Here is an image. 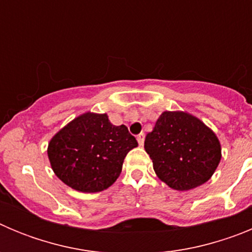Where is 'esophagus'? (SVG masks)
Masks as SVG:
<instances>
[{
	"label": "esophagus",
	"mask_w": 252,
	"mask_h": 252,
	"mask_svg": "<svg viewBox=\"0 0 252 252\" xmlns=\"http://www.w3.org/2000/svg\"><path fill=\"white\" fill-rule=\"evenodd\" d=\"M137 141H139V144L141 146L144 145V141H145V133L144 132L139 133V135H137Z\"/></svg>",
	"instance_id": "1"
}]
</instances>
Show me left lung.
<instances>
[{"label": "left lung", "instance_id": "obj_1", "mask_svg": "<svg viewBox=\"0 0 252 252\" xmlns=\"http://www.w3.org/2000/svg\"><path fill=\"white\" fill-rule=\"evenodd\" d=\"M144 148L158 178L175 190H190L206 183L222 158L216 133L183 111H164L146 135Z\"/></svg>", "mask_w": 252, "mask_h": 252}]
</instances>
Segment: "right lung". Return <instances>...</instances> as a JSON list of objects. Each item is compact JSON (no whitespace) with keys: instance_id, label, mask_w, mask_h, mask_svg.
Returning a JSON list of instances; mask_svg holds the SVG:
<instances>
[{"instance_id":"1","label":"right lung","mask_w":252,"mask_h":252,"mask_svg":"<svg viewBox=\"0 0 252 252\" xmlns=\"http://www.w3.org/2000/svg\"><path fill=\"white\" fill-rule=\"evenodd\" d=\"M136 146L125 125H112L107 113L86 112L51 137L48 158L64 184L78 192L97 193L115 183L124 159Z\"/></svg>"}]
</instances>
